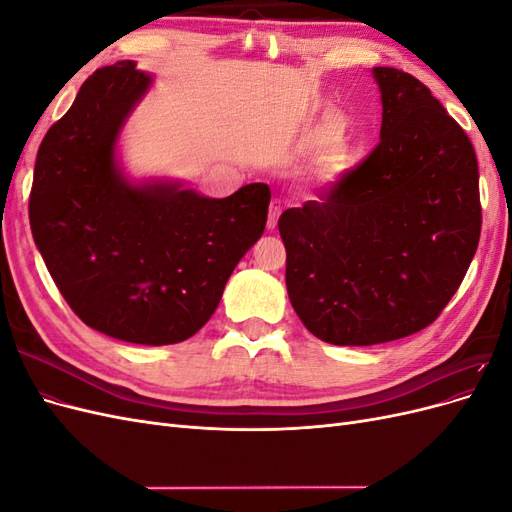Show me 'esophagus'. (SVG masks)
Masks as SVG:
<instances>
[{"label":"esophagus","mask_w":512,"mask_h":512,"mask_svg":"<svg viewBox=\"0 0 512 512\" xmlns=\"http://www.w3.org/2000/svg\"><path fill=\"white\" fill-rule=\"evenodd\" d=\"M280 213H282V207L277 205V203H271V207H269V224H267L269 230L277 228V218H280Z\"/></svg>","instance_id":"34e87169"}]
</instances>
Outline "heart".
<instances>
[{
  "instance_id": "b5f03b06",
  "label": "heart",
  "mask_w": 512,
  "mask_h": 512,
  "mask_svg": "<svg viewBox=\"0 0 512 512\" xmlns=\"http://www.w3.org/2000/svg\"><path fill=\"white\" fill-rule=\"evenodd\" d=\"M344 162H346V145H344L342 141H337V143H333V147H331V151H329L327 170L333 175V173H337L339 168L344 166Z\"/></svg>"
}]
</instances>
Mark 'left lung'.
Masks as SVG:
<instances>
[{"instance_id":"obj_1","label":"left lung","mask_w":512,"mask_h":512,"mask_svg":"<svg viewBox=\"0 0 512 512\" xmlns=\"http://www.w3.org/2000/svg\"><path fill=\"white\" fill-rule=\"evenodd\" d=\"M374 76L380 143L277 222L294 312L335 346L429 327L466 277L483 224L468 134L412 74L374 68Z\"/></svg>"}]
</instances>
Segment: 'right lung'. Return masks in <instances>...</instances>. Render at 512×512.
I'll return each instance as SVG.
<instances>
[{"mask_svg":"<svg viewBox=\"0 0 512 512\" xmlns=\"http://www.w3.org/2000/svg\"><path fill=\"white\" fill-rule=\"evenodd\" d=\"M147 85L132 61L83 83L40 143L29 224L61 297L87 327L164 346L213 316L232 269L265 230L271 192L250 183L228 198H205L123 181L115 141Z\"/></svg>","mask_w":512,"mask_h":512,"instance_id":"right-lung-1","label":"right lung"}]
</instances>
